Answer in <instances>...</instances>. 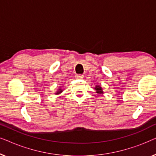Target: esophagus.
<instances>
[{"mask_svg": "<svg viewBox=\"0 0 156 156\" xmlns=\"http://www.w3.org/2000/svg\"><path fill=\"white\" fill-rule=\"evenodd\" d=\"M75 77L76 79H82L83 77H84V76H83L82 74H76V75L75 76Z\"/></svg>", "mask_w": 156, "mask_h": 156, "instance_id": "obj_1", "label": "esophagus"}]
</instances>
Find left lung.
<instances>
[{
	"label": "left lung",
	"mask_w": 156,
	"mask_h": 156,
	"mask_svg": "<svg viewBox=\"0 0 156 156\" xmlns=\"http://www.w3.org/2000/svg\"><path fill=\"white\" fill-rule=\"evenodd\" d=\"M94 89L96 91V93L98 94H104L103 89H102V87L100 85H96Z\"/></svg>",
	"instance_id": "1"
}]
</instances>
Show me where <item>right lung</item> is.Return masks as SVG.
Returning a JSON list of instances; mask_svg holds the SVG:
<instances>
[{"instance_id": "obj_1", "label": "right lung", "mask_w": 156, "mask_h": 156, "mask_svg": "<svg viewBox=\"0 0 156 156\" xmlns=\"http://www.w3.org/2000/svg\"><path fill=\"white\" fill-rule=\"evenodd\" d=\"M62 91H63V89H62V87L60 86V87H59V88H58V89H57V91L56 92H55V94H56V95H59V94H61L62 92Z\"/></svg>"}]
</instances>
